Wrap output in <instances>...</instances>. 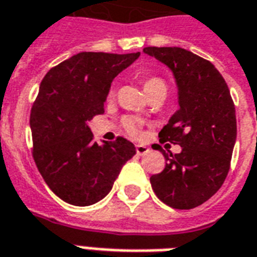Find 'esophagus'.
Listing matches in <instances>:
<instances>
[{"label":"esophagus","mask_w":257,"mask_h":257,"mask_svg":"<svg viewBox=\"0 0 257 257\" xmlns=\"http://www.w3.org/2000/svg\"><path fill=\"white\" fill-rule=\"evenodd\" d=\"M136 150H137V154L142 156V154H146L148 152H149V148H148V146H145V145H137Z\"/></svg>","instance_id":"1"}]
</instances>
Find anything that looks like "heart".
I'll return each mask as SVG.
<instances>
[{"label":"heart","mask_w":257,"mask_h":257,"mask_svg":"<svg viewBox=\"0 0 257 257\" xmlns=\"http://www.w3.org/2000/svg\"><path fill=\"white\" fill-rule=\"evenodd\" d=\"M142 86H144L145 93L148 94V97H150L154 93H158V92H167V84L160 77H145L144 80H142ZM123 126L130 133L131 136H137L140 133L141 121L136 119V117H126L123 120Z\"/></svg>","instance_id":"1"}]
</instances>
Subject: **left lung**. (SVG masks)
<instances>
[{
  "instance_id": "obj_1",
  "label": "left lung",
  "mask_w": 257,
  "mask_h": 257,
  "mask_svg": "<svg viewBox=\"0 0 257 257\" xmlns=\"http://www.w3.org/2000/svg\"><path fill=\"white\" fill-rule=\"evenodd\" d=\"M167 65L177 85L179 109L158 133L161 142L180 145L165 153V168L150 177L161 202L190 210L209 200L226 179L236 144V109L221 73L213 63L180 47H145Z\"/></svg>"
}]
</instances>
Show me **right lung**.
Masks as SVG:
<instances>
[{"label":"right lung","instance_id":"right-lung-1","mask_svg":"<svg viewBox=\"0 0 257 257\" xmlns=\"http://www.w3.org/2000/svg\"><path fill=\"white\" fill-rule=\"evenodd\" d=\"M141 54L80 53L44 76L31 109L34 160L54 194L73 206L107 196L121 167L136 154L117 137L93 142L89 121L104 112L113 78Z\"/></svg>","mask_w":257,"mask_h":257}]
</instances>
